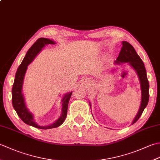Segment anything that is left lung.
<instances>
[{"mask_svg": "<svg viewBox=\"0 0 160 160\" xmlns=\"http://www.w3.org/2000/svg\"><path fill=\"white\" fill-rule=\"evenodd\" d=\"M122 47L119 56L115 60V64H120L124 62H128V64L133 68L137 72L140 82V87L142 91V100L136 116L134 118L132 124L135 123L138 119L140 118L146 107L147 106L149 99V83L147 76V71L144 67L143 61L142 60L140 57L135 52L134 47L130 43L127 41L122 42Z\"/></svg>", "mask_w": 160, "mask_h": 160, "instance_id": "8db88e82", "label": "left lung"}]
</instances>
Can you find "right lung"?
Wrapping results in <instances>:
<instances>
[{
	"instance_id": "add662e5",
	"label": "right lung",
	"mask_w": 160,
	"mask_h": 160,
	"mask_svg": "<svg viewBox=\"0 0 160 160\" xmlns=\"http://www.w3.org/2000/svg\"><path fill=\"white\" fill-rule=\"evenodd\" d=\"M54 45L55 42L52 40L45 38H40L36 40V42L30 47V49L27 52L26 55L22 61L21 64H20L18 69L16 73L14 82H13L12 93V105L13 107L16 111L17 114L19 118L25 122V124L32 126V127L40 128V129H49L53 128L58 127L59 126L62 124L67 114V108L68 104L71 96L72 92H69L64 96L62 100V113L60 118L54 122V123L48 125V126H40L38 124L33 120V116L31 112H29L26 107L25 99H24L23 95L22 93V87L23 84L24 76L26 73L28 66L32 62L40 51L42 50V47L46 45Z\"/></svg>"
}]
</instances>
